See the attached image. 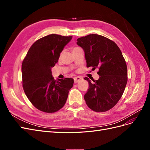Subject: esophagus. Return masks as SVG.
<instances>
[{
  "instance_id": "1",
  "label": "esophagus",
  "mask_w": 150,
  "mask_h": 150,
  "mask_svg": "<svg viewBox=\"0 0 150 150\" xmlns=\"http://www.w3.org/2000/svg\"><path fill=\"white\" fill-rule=\"evenodd\" d=\"M83 80V78H81V77H76L74 78V83H78L79 81Z\"/></svg>"
}]
</instances>
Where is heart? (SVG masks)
Returning a JSON list of instances; mask_svg holds the SVG:
<instances>
[{"label":"heart","instance_id":"1","mask_svg":"<svg viewBox=\"0 0 150 150\" xmlns=\"http://www.w3.org/2000/svg\"><path fill=\"white\" fill-rule=\"evenodd\" d=\"M74 48H76V47H74Z\"/></svg>","mask_w":150,"mask_h":150}]
</instances>
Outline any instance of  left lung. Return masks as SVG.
Returning a JSON list of instances; mask_svg holds the SVG:
<instances>
[{
	"mask_svg": "<svg viewBox=\"0 0 150 150\" xmlns=\"http://www.w3.org/2000/svg\"><path fill=\"white\" fill-rule=\"evenodd\" d=\"M77 44L84 50L87 67L98 68V80L90 81L84 100L94 111L105 112L114 107L121 99L128 81V70L119 47L103 35L89 34L78 38Z\"/></svg>",
	"mask_w": 150,
	"mask_h": 150,
	"instance_id": "1",
	"label": "left lung"
}]
</instances>
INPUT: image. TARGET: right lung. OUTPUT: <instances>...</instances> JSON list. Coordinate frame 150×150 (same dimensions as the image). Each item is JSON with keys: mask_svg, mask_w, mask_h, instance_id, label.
<instances>
[{"mask_svg": "<svg viewBox=\"0 0 150 150\" xmlns=\"http://www.w3.org/2000/svg\"><path fill=\"white\" fill-rule=\"evenodd\" d=\"M72 36L50 34L32 45L22 64V83L24 93L33 105L40 111L52 113L64 106L72 78L54 79L51 68Z\"/></svg>", "mask_w": 150, "mask_h": 150, "instance_id": "right-lung-1", "label": "right lung"}]
</instances>
